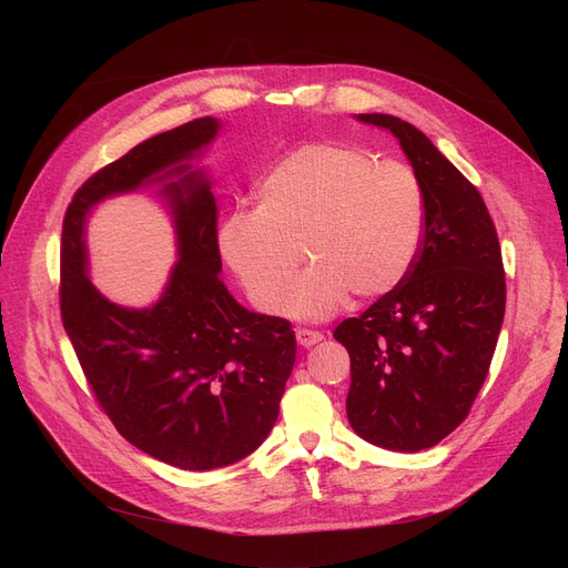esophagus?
<instances>
[{
    "label": "esophagus",
    "instance_id": "34e87169",
    "mask_svg": "<svg viewBox=\"0 0 568 568\" xmlns=\"http://www.w3.org/2000/svg\"><path fill=\"white\" fill-rule=\"evenodd\" d=\"M322 338H324V336H322L320 332H315V329H296V343L304 345V347H313V345H317Z\"/></svg>",
    "mask_w": 568,
    "mask_h": 568
}]
</instances>
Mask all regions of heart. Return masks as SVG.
Here are the masks:
<instances>
[{"mask_svg": "<svg viewBox=\"0 0 568 568\" xmlns=\"http://www.w3.org/2000/svg\"><path fill=\"white\" fill-rule=\"evenodd\" d=\"M426 195L416 172L366 149L306 142L257 182V209H236L221 230V255L262 313L283 308L324 320L356 300L398 287L422 251ZM312 266L291 294L298 248ZM288 302H284V294Z\"/></svg>", "mask_w": 568, "mask_h": 568, "instance_id": "obj_1", "label": "heart"}]
</instances>
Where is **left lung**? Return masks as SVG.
Returning a JSON list of instances; mask_svg holds the SVG:
<instances>
[{"label": "left lung", "mask_w": 568, "mask_h": 568, "mask_svg": "<svg viewBox=\"0 0 568 568\" xmlns=\"http://www.w3.org/2000/svg\"><path fill=\"white\" fill-rule=\"evenodd\" d=\"M359 119L398 138L424 186L426 230L405 281L334 338L349 354L354 433L412 454L454 433L488 377L506 306L501 248L481 193L419 129L379 112Z\"/></svg>", "instance_id": "left-lung-1"}]
</instances>
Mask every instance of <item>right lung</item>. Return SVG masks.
Segmentation results:
<instances>
[{"instance_id": "add662e5", "label": "right lung", "mask_w": 568, "mask_h": 568, "mask_svg": "<svg viewBox=\"0 0 568 568\" xmlns=\"http://www.w3.org/2000/svg\"><path fill=\"white\" fill-rule=\"evenodd\" d=\"M219 131L214 116L149 138L75 191L62 225L59 308L94 398L124 439L161 463L216 469L246 458L278 419L296 338L283 317L251 313L221 281L219 206L202 172L184 163ZM180 262L152 310H122L85 278L83 216L99 199L155 174Z\"/></svg>"}]
</instances>
